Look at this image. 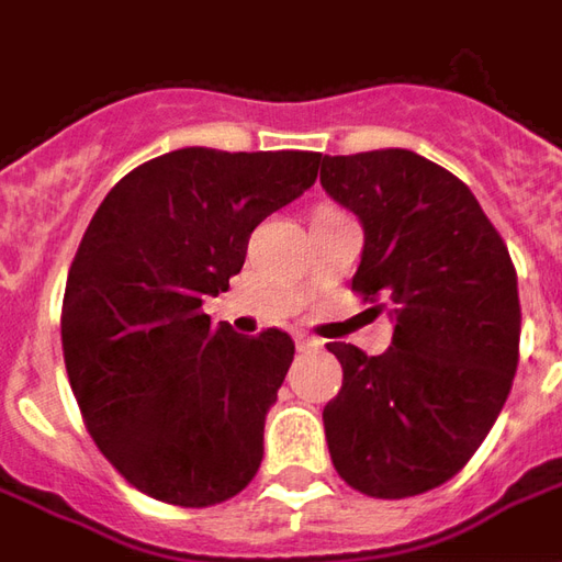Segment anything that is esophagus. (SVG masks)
Instances as JSON below:
<instances>
[{"label":"esophagus","instance_id":"esophagus-1","mask_svg":"<svg viewBox=\"0 0 562 562\" xmlns=\"http://www.w3.org/2000/svg\"><path fill=\"white\" fill-rule=\"evenodd\" d=\"M294 346H297L301 352H306V349H318L322 342H318L316 337H306V334H297V337H294Z\"/></svg>","mask_w":562,"mask_h":562}]
</instances>
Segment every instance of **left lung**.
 <instances>
[{"mask_svg":"<svg viewBox=\"0 0 562 562\" xmlns=\"http://www.w3.org/2000/svg\"><path fill=\"white\" fill-rule=\"evenodd\" d=\"M318 180L364 228L352 292L397 322L382 355L328 342L342 367L322 413L334 470L379 499L424 494L467 467L512 391L515 265L470 186L413 149L325 156Z\"/></svg>","mask_w":562,"mask_h":562,"instance_id":"8db88e82","label":"left lung"}]
</instances>
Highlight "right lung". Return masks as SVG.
<instances>
[{
    "label": "right lung",
    "instance_id": "add662e5",
    "mask_svg": "<svg viewBox=\"0 0 562 562\" xmlns=\"http://www.w3.org/2000/svg\"><path fill=\"white\" fill-rule=\"evenodd\" d=\"M322 153L183 147L104 195L63 297V355L92 442L140 494L204 508L240 494L294 358L285 330L216 328L204 294L240 273L249 234L316 183Z\"/></svg>",
    "mask_w": 562,
    "mask_h": 562
}]
</instances>
